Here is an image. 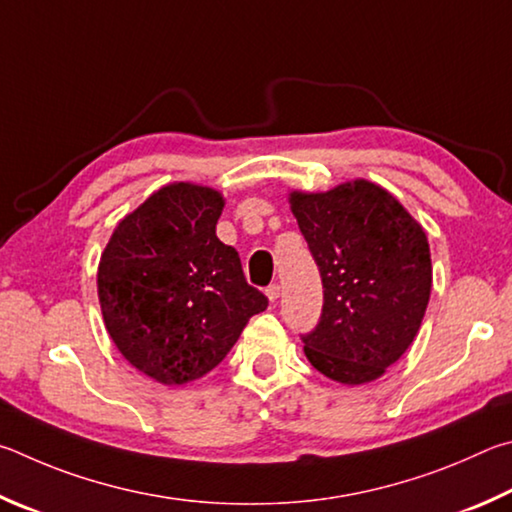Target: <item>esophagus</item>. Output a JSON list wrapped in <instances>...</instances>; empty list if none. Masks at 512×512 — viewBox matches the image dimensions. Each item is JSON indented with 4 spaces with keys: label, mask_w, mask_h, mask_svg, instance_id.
<instances>
[{
    "label": "esophagus",
    "mask_w": 512,
    "mask_h": 512,
    "mask_svg": "<svg viewBox=\"0 0 512 512\" xmlns=\"http://www.w3.org/2000/svg\"><path fill=\"white\" fill-rule=\"evenodd\" d=\"M265 294H267V299H270L272 303L281 297V285L279 283H272V285H267V290H265Z\"/></svg>",
    "instance_id": "esophagus-1"
}]
</instances>
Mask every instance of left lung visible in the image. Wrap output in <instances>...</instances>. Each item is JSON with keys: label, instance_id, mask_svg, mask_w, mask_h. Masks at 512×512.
Returning <instances> with one entry per match:
<instances>
[{"label": "left lung", "instance_id": "1", "mask_svg": "<svg viewBox=\"0 0 512 512\" xmlns=\"http://www.w3.org/2000/svg\"><path fill=\"white\" fill-rule=\"evenodd\" d=\"M324 283L317 328L303 351L326 378L366 384L414 342L432 292L420 224L382 186L355 179L326 193H290Z\"/></svg>", "mask_w": 512, "mask_h": 512}]
</instances>
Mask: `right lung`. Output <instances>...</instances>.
<instances>
[{
	"instance_id": "add662e5",
	"label": "right lung",
	"mask_w": 512,
	"mask_h": 512,
	"mask_svg": "<svg viewBox=\"0 0 512 512\" xmlns=\"http://www.w3.org/2000/svg\"><path fill=\"white\" fill-rule=\"evenodd\" d=\"M224 200L209 186L168 184L116 224L98 263L107 333L134 369L168 387L215 369L247 321L267 308L238 251L215 236Z\"/></svg>"
}]
</instances>
